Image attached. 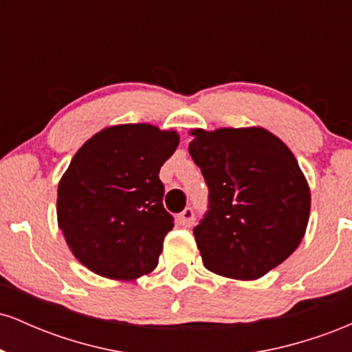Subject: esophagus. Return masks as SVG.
Returning a JSON list of instances; mask_svg holds the SVG:
<instances>
[{"mask_svg":"<svg viewBox=\"0 0 352 352\" xmlns=\"http://www.w3.org/2000/svg\"><path fill=\"white\" fill-rule=\"evenodd\" d=\"M193 220H195V215H193L192 208H185L184 212L177 217V221H179L180 227H192Z\"/></svg>","mask_w":352,"mask_h":352,"instance_id":"1","label":"esophagus"}]
</instances>
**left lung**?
<instances>
[{
	"mask_svg": "<svg viewBox=\"0 0 352 352\" xmlns=\"http://www.w3.org/2000/svg\"><path fill=\"white\" fill-rule=\"evenodd\" d=\"M188 152L210 190V210L193 228L204 266L253 281L301 243L311 190L296 157L263 127L192 129Z\"/></svg>",
	"mask_w": 352,
	"mask_h": 352,
	"instance_id": "1",
	"label": "left lung"
}]
</instances>
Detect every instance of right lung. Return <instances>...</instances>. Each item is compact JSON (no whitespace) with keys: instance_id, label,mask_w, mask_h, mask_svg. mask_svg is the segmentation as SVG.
Masks as SVG:
<instances>
[{"instance_id":"1","label":"right lung","mask_w":352,"mask_h":352,"mask_svg":"<svg viewBox=\"0 0 352 352\" xmlns=\"http://www.w3.org/2000/svg\"><path fill=\"white\" fill-rule=\"evenodd\" d=\"M179 142L173 129L117 124L76 152L59 180L56 212L80 265L116 281H134L157 268L173 228L159 172Z\"/></svg>"}]
</instances>
